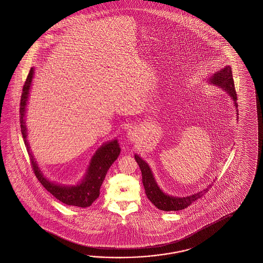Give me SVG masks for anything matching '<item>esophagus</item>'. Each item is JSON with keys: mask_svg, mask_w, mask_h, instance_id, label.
I'll return each instance as SVG.
<instances>
[{"mask_svg": "<svg viewBox=\"0 0 263 263\" xmlns=\"http://www.w3.org/2000/svg\"><path fill=\"white\" fill-rule=\"evenodd\" d=\"M127 136H128V138H129V139H135V136H136V130L134 129H129V132H128V134H127Z\"/></svg>", "mask_w": 263, "mask_h": 263, "instance_id": "esophagus-1", "label": "esophagus"}]
</instances>
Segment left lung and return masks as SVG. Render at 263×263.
<instances>
[{
	"mask_svg": "<svg viewBox=\"0 0 263 263\" xmlns=\"http://www.w3.org/2000/svg\"><path fill=\"white\" fill-rule=\"evenodd\" d=\"M209 80H210L209 81L210 84L218 85L219 87H221L222 89L226 90L234 101L235 107L237 108V102H236L237 94H236V90H235L234 81H233L231 67L226 66L223 69L214 73L212 76V78H210ZM236 111H238V110H236ZM134 158H135L136 162L138 163L141 172H142V181H143V185L145 187V195L149 199V201H151V203L155 207L158 208L161 211L170 212V211L183 210L191 205L193 202L200 198L212 187V185H209L206 189H204L201 192H198L195 195L185 196V197L168 196L159 188L148 164L136 154L134 155Z\"/></svg>",
	"mask_w": 263,
	"mask_h": 263,
	"instance_id": "obj_1",
	"label": "left lung"
}]
</instances>
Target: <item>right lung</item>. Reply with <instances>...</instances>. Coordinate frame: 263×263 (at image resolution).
Returning <instances> with one entry per match:
<instances>
[{"label": "right lung", "mask_w": 263, "mask_h": 263, "mask_svg": "<svg viewBox=\"0 0 263 263\" xmlns=\"http://www.w3.org/2000/svg\"><path fill=\"white\" fill-rule=\"evenodd\" d=\"M34 77V68L32 67L29 71L27 79L24 83L23 94L21 99L20 107V123L23 134L24 144L28 151L29 157L34 175L43 185L46 190L50 192L57 200L63 202L66 205L75 206V207L86 208L92 205V203L100 196V189L103 180L105 179L107 171L109 170L112 162L118 159L120 153V147L118 140H112L106 144H103L96 151L94 156L92 157L89 166L87 168L84 179L77 185L67 186V185L57 184L51 182L45 177L41 172L34 158L32 155L27 141V129L25 125V112L26 105L28 101L29 91L32 84V80Z\"/></svg>", "instance_id": "1"}]
</instances>
